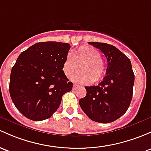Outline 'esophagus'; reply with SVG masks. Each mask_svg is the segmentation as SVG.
Masks as SVG:
<instances>
[{
  "label": "esophagus",
  "mask_w": 151,
  "mask_h": 151,
  "mask_svg": "<svg viewBox=\"0 0 151 151\" xmlns=\"http://www.w3.org/2000/svg\"><path fill=\"white\" fill-rule=\"evenodd\" d=\"M77 87H78V85H77V84L74 83V85H73V90H76V89L77 88Z\"/></svg>",
  "instance_id": "34e87169"
}]
</instances>
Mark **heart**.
Segmentation results:
<instances>
[{
    "mask_svg": "<svg viewBox=\"0 0 151 151\" xmlns=\"http://www.w3.org/2000/svg\"><path fill=\"white\" fill-rule=\"evenodd\" d=\"M74 80L80 84H90L104 78L106 74V63L101 57L98 49L93 46L84 45L68 55L63 63V71L69 80H72L80 69Z\"/></svg>",
    "mask_w": 151,
    "mask_h": 151,
    "instance_id": "b5f03b06",
    "label": "heart"
}]
</instances>
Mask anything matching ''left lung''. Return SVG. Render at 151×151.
I'll return each mask as SVG.
<instances>
[{"mask_svg":"<svg viewBox=\"0 0 151 151\" xmlns=\"http://www.w3.org/2000/svg\"><path fill=\"white\" fill-rule=\"evenodd\" d=\"M100 49L107 58L106 76L97 86L85 87L87 94L80 106L93 121L110 123L126 113L133 93L134 75L131 61L114 45L88 42Z\"/></svg>","mask_w":151,"mask_h":151,"instance_id":"left-lung-1","label":"left lung"}]
</instances>
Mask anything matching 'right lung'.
Returning <instances> with one entry per match:
<instances>
[{"label": "right lung", "instance_id": "obj_1", "mask_svg": "<svg viewBox=\"0 0 151 151\" xmlns=\"http://www.w3.org/2000/svg\"><path fill=\"white\" fill-rule=\"evenodd\" d=\"M70 45L37 42L23 51L12 67L9 93L16 108L29 119L50 118L73 83L63 71Z\"/></svg>", "mask_w": 151, "mask_h": 151}]
</instances>
